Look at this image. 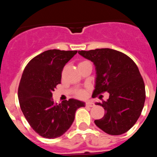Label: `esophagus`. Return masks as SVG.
<instances>
[{"instance_id": "34e87169", "label": "esophagus", "mask_w": 157, "mask_h": 157, "mask_svg": "<svg viewBox=\"0 0 157 157\" xmlns=\"http://www.w3.org/2000/svg\"><path fill=\"white\" fill-rule=\"evenodd\" d=\"M86 105L88 106V107H94V102L91 101H87L86 103Z\"/></svg>"}]
</instances>
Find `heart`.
Here are the masks:
<instances>
[{"instance_id":"obj_1","label":"heart","mask_w":157,"mask_h":157,"mask_svg":"<svg viewBox=\"0 0 157 157\" xmlns=\"http://www.w3.org/2000/svg\"><path fill=\"white\" fill-rule=\"evenodd\" d=\"M78 96L80 97H83L85 96V94L84 92H82V91H80V92L78 93Z\"/></svg>"}]
</instances>
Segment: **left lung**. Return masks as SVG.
I'll list each match as a JSON object with an SVG mask.
<instances>
[{"label":"left lung","mask_w":157,"mask_h":157,"mask_svg":"<svg viewBox=\"0 0 157 157\" xmlns=\"http://www.w3.org/2000/svg\"><path fill=\"white\" fill-rule=\"evenodd\" d=\"M78 53L94 65L92 96L105 91L109 94L106 101L95 103L105 111L103 117L95 120V125L110 135L127 132L140 117L145 100V84L138 67L128 56L111 48Z\"/></svg>","instance_id":"left-lung-1"}]
</instances>
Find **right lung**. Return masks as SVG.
I'll return each mask as SVG.
<instances>
[{
	"label": "right lung",
	"mask_w": 157,
	"mask_h": 157,
	"mask_svg": "<svg viewBox=\"0 0 157 157\" xmlns=\"http://www.w3.org/2000/svg\"><path fill=\"white\" fill-rule=\"evenodd\" d=\"M77 52L48 50L30 60L23 72L18 87L21 111L33 130L44 138L62 136L72 125L77 110L86 106L75 99L57 104L52 98L63 68Z\"/></svg>",
	"instance_id": "obj_1"
}]
</instances>
